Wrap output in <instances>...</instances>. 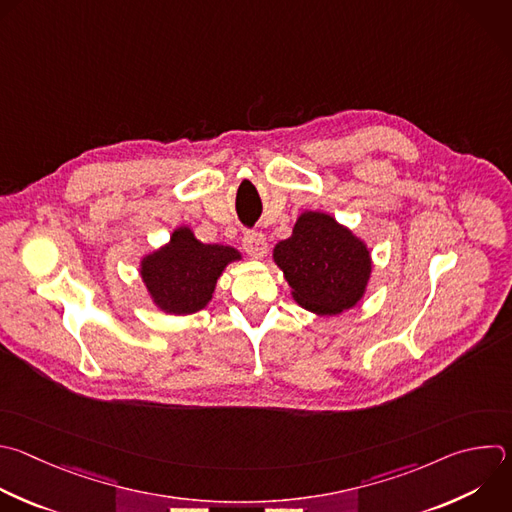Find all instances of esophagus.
Masks as SVG:
<instances>
[{
    "label": "esophagus",
    "mask_w": 512,
    "mask_h": 512,
    "mask_svg": "<svg viewBox=\"0 0 512 512\" xmlns=\"http://www.w3.org/2000/svg\"><path fill=\"white\" fill-rule=\"evenodd\" d=\"M243 249L255 257V259H261L265 253H267V241H265V235L259 233V231H247L243 235Z\"/></svg>",
    "instance_id": "esophagus-1"
}]
</instances>
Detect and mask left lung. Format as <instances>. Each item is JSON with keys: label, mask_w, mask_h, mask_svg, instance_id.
Returning a JSON list of instances; mask_svg holds the SVG:
<instances>
[{"label": "left lung", "mask_w": 512, "mask_h": 512, "mask_svg": "<svg viewBox=\"0 0 512 512\" xmlns=\"http://www.w3.org/2000/svg\"><path fill=\"white\" fill-rule=\"evenodd\" d=\"M295 301L335 315L360 301L370 279V253L360 239L323 213H303L293 235L273 249Z\"/></svg>", "instance_id": "obj_1"}]
</instances>
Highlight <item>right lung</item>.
<instances>
[{
  "label": "right lung",
  "instance_id": "right-lung-1",
  "mask_svg": "<svg viewBox=\"0 0 512 512\" xmlns=\"http://www.w3.org/2000/svg\"><path fill=\"white\" fill-rule=\"evenodd\" d=\"M235 259L241 255L233 247L205 245L181 227L166 247L142 261L140 273L160 309L187 315L211 301L219 275Z\"/></svg>",
  "mask_w": 512,
  "mask_h": 512
}]
</instances>
